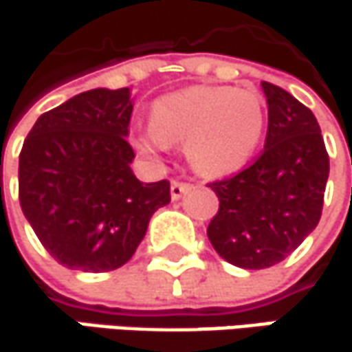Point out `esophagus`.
<instances>
[{"mask_svg":"<svg viewBox=\"0 0 352 352\" xmlns=\"http://www.w3.org/2000/svg\"><path fill=\"white\" fill-rule=\"evenodd\" d=\"M189 187H191L189 183H183V181H177V179H173V181H171V197H173V199H179L183 193H187V191H189Z\"/></svg>","mask_w":352,"mask_h":352,"instance_id":"1","label":"esophagus"}]
</instances>
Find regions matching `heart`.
I'll list each match as a JSON object with an SVG mask.
<instances>
[{"label": "heart", "mask_w": 352, "mask_h": 352, "mask_svg": "<svg viewBox=\"0 0 352 352\" xmlns=\"http://www.w3.org/2000/svg\"><path fill=\"white\" fill-rule=\"evenodd\" d=\"M268 120L266 98L254 88L193 86L159 98L151 126L139 135L144 153L185 143L191 167L206 177L240 171L254 157Z\"/></svg>", "instance_id": "obj_1"}]
</instances>
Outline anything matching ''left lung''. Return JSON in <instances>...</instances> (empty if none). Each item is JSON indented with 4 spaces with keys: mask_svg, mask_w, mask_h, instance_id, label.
Listing matches in <instances>:
<instances>
[{
    "mask_svg": "<svg viewBox=\"0 0 352 352\" xmlns=\"http://www.w3.org/2000/svg\"><path fill=\"white\" fill-rule=\"evenodd\" d=\"M268 133L260 157L223 181L209 183L219 209L208 238L230 264L262 270L290 256L318 226L329 153L316 116L290 92L262 82Z\"/></svg>",
    "mask_w": 352,
    "mask_h": 352,
    "instance_id": "obj_1",
    "label": "left lung"
}]
</instances>
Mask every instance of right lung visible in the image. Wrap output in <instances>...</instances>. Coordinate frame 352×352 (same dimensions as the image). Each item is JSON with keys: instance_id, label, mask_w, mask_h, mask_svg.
<instances>
[{"instance_id": "right-lung-1", "label": "right lung", "mask_w": 352, "mask_h": 352, "mask_svg": "<svg viewBox=\"0 0 352 352\" xmlns=\"http://www.w3.org/2000/svg\"><path fill=\"white\" fill-rule=\"evenodd\" d=\"M129 88H94L44 112L19 153V206L62 266L111 272L143 241L171 201L169 181L141 183L129 144Z\"/></svg>"}]
</instances>
